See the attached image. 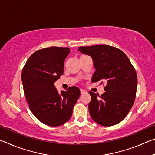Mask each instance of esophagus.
<instances>
[{
    "label": "esophagus",
    "instance_id": "1",
    "mask_svg": "<svg viewBox=\"0 0 155 155\" xmlns=\"http://www.w3.org/2000/svg\"><path fill=\"white\" fill-rule=\"evenodd\" d=\"M87 92V91H86L85 90H82V89H81V94H85V93H86Z\"/></svg>",
    "mask_w": 155,
    "mask_h": 155
}]
</instances>
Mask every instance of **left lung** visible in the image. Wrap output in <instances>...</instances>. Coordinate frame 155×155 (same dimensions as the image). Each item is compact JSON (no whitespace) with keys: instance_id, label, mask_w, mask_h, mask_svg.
<instances>
[{"instance_id":"obj_1","label":"left lung","mask_w":155,"mask_h":155,"mask_svg":"<svg viewBox=\"0 0 155 155\" xmlns=\"http://www.w3.org/2000/svg\"><path fill=\"white\" fill-rule=\"evenodd\" d=\"M78 50L93 60L96 71L91 82L102 80L106 83L105 92L101 96L89 91L91 117L104 127L118 124L130 111L135 99L137 77L134 68L124 52L115 47L101 44L80 46Z\"/></svg>"}]
</instances>
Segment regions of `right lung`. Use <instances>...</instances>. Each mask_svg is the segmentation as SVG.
I'll list each match as a JSON object with an SVG mask.
<instances>
[{"label":"right lung","instance_id":"add662e5","mask_svg":"<svg viewBox=\"0 0 155 155\" xmlns=\"http://www.w3.org/2000/svg\"><path fill=\"white\" fill-rule=\"evenodd\" d=\"M69 48L52 46L34 52L22 70V81L26 98L33 115L44 124L58 127L71 117L81 94L70 87L59 93L55 81L64 74Z\"/></svg>","mask_w":155,"mask_h":155}]
</instances>
